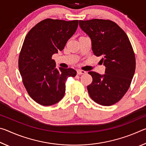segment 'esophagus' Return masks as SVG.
Returning <instances> with one entry per match:
<instances>
[{
    "mask_svg": "<svg viewBox=\"0 0 146 146\" xmlns=\"http://www.w3.org/2000/svg\"><path fill=\"white\" fill-rule=\"evenodd\" d=\"M86 73V71H85L80 70H77V74H78V75H82V74H84Z\"/></svg>",
    "mask_w": 146,
    "mask_h": 146,
    "instance_id": "obj_1",
    "label": "esophagus"
}]
</instances>
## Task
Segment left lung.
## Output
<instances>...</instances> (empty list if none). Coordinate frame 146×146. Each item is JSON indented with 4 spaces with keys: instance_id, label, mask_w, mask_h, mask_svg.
<instances>
[{
    "instance_id": "left-lung-1",
    "label": "left lung",
    "mask_w": 146,
    "mask_h": 146,
    "mask_svg": "<svg viewBox=\"0 0 146 146\" xmlns=\"http://www.w3.org/2000/svg\"><path fill=\"white\" fill-rule=\"evenodd\" d=\"M79 26L90 38L93 53L102 56L100 61L106 67L104 75L89 72L93 78L87 87L89 95L102 106L115 104L127 91L135 71V53L129 38L110 20L79 21Z\"/></svg>"
}]
</instances>
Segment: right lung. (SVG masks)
Segmentation results:
<instances>
[{
    "instance_id": "right-lung-1",
    "label": "right lung",
    "mask_w": 146,
    "mask_h": 146,
    "mask_svg": "<svg viewBox=\"0 0 146 146\" xmlns=\"http://www.w3.org/2000/svg\"><path fill=\"white\" fill-rule=\"evenodd\" d=\"M78 21L45 19L27 34L19 58L24 86L31 98L42 106L58 102L65 94V82L74 77L73 69L55 68L52 56L62 51L77 29Z\"/></svg>"
}]
</instances>
